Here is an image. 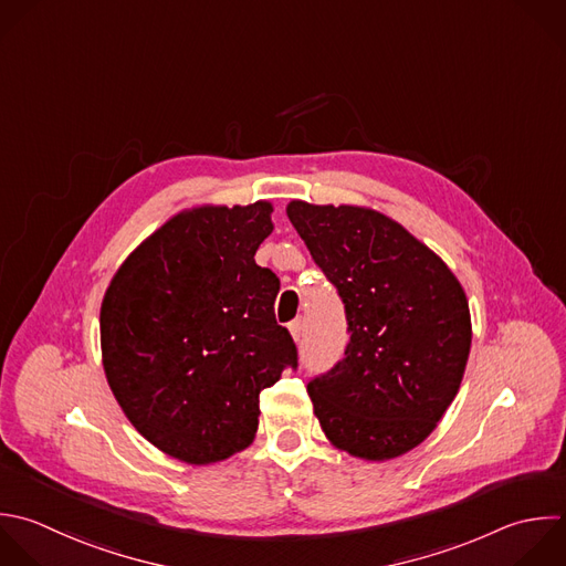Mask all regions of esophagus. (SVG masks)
Listing matches in <instances>:
<instances>
[{
  "label": "esophagus",
  "mask_w": 566,
  "mask_h": 566,
  "mask_svg": "<svg viewBox=\"0 0 566 566\" xmlns=\"http://www.w3.org/2000/svg\"><path fill=\"white\" fill-rule=\"evenodd\" d=\"M290 334H292V338H294L296 343L301 340V336H303V321H301V318H296V321L290 323Z\"/></svg>",
  "instance_id": "obj_1"
}]
</instances>
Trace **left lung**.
Masks as SVG:
<instances>
[{
	"mask_svg": "<svg viewBox=\"0 0 566 566\" xmlns=\"http://www.w3.org/2000/svg\"><path fill=\"white\" fill-rule=\"evenodd\" d=\"M287 217L345 303V358L307 382L327 440L363 460L418 447L455 398L471 347L464 290L400 223L363 206L290 201Z\"/></svg>",
	"mask_w": 566,
	"mask_h": 566,
	"instance_id": "8db88e82",
	"label": "left lung"
}]
</instances>
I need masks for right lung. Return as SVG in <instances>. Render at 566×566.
Listing matches in <instances>:
<instances>
[{
  "label": "right lung",
  "instance_id": "right-lung-1",
  "mask_svg": "<svg viewBox=\"0 0 566 566\" xmlns=\"http://www.w3.org/2000/svg\"><path fill=\"white\" fill-rule=\"evenodd\" d=\"M272 210L256 201L175 214L122 263L102 301V363L119 407L188 464L250 447L259 394L296 367V345L274 318L279 279L254 261Z\"/></svg>",
  "mask_w": 566,
  "mask_h": 566
}]
</instances>
